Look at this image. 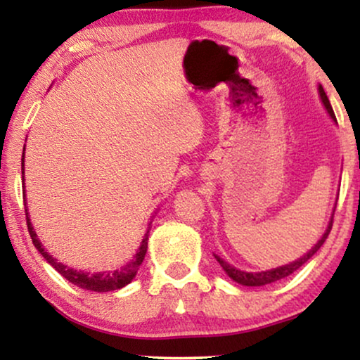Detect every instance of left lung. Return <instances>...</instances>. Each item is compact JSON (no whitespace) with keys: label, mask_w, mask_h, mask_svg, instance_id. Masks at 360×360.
<instances>
[{"label":"left lung","mask_w":360,"mask_h":360,"mask_svg":"<svg viewBox=\"0 0 360 360\" xmlns=\"http://www.w3.org/2000/svg\"><path fill=\"white\" fill-rule=\"evenodd\" d=\"M319 96H321L323 100V105L326 106V110L329 112V116L333 117L334 121H336V116H334V111L331 108V103H329L326 93H324L323 86L319 85ZM331 228H333V218L331 221H329V226L326 229V233L323 234V238L318 240V244L314 245V248L309 250V252L307 255H303L302 259L295 260V262L288 264V265H282V267H277V269H272V270H267V272H257V274H249V272H243V270H238L234 269L233 265H229L228 262H224L223 259H219L218 255H216V260L221 264V267L224 269V272L229 275L231 278L234 280V282H238L240 285H248V287H262V285H267V283H272V282H277V280H282L285 277H288V275H292L295 270H298L302 265L307 262L308 259H311L314 254L318 252V249L321 248V245L324 244V240L328 239L329 233H331Z\"/></svg>","instance_id":"1"}]
</instances>
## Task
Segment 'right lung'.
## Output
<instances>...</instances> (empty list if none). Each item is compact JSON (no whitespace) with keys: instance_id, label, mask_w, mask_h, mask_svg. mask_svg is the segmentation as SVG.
I'll return each instance as SVG.
<instances>
[{"instance_id":"add662e5","label":"right lung","mask_w":360,"mask_h":360,"mask_svg":"<svg viewBox=\"0 0 360 360\" xmlns=\"http://www.w3.org/2000/svg\"><path fill=\"white\" fill-rule=\"evenodd\" d=\"M21 164H22L21 170H22V176H24V155L21 159ZM22 193H24V191H22ZM24 208H26V205H24ZM26 223H27L29 234H31L32 244L36 245V249L42 254V257L46 259L47 262L51 264L52 267L62 275V277H65L68 282L77 285V287H80L83 290H91V292H112V290L126 287V285L136 277L137 270H139V265L142 264V260H144L146 252H147V239H149L147 236H149V231H147L146 238H144V240H142L139 252L134 255L132 262L126 264L122 269L115 270V272H100V274H85V272H82V270L78 272V270H73L70 267H67V265L57 262V259H53L52 255H49V252L44 250L41 240L37 239L36 231L32 229V224L29 223L27 210H26Z\"/></svg>"}]
</instances>
